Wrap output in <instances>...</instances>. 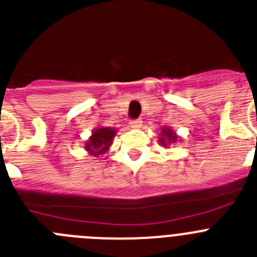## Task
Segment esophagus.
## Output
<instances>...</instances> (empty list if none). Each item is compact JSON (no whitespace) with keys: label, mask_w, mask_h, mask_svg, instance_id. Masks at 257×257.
Returning a JSON list of instances; mask_svg holds the SVG:
<instances>
[{"label":"esophagus","mask_w":257,"mask_h":257,"mask_svg":"<svg viewBox=\"0 0 257 257\" xmlns=\"http://www.w3.org/2000/svg\"><path fill=\"white\" fill-rule=\"evenodd\" d=\"M142 119H135V121L130 122V127L131 128H140V127H142Z\"/></svg>","instance_id":"obj_1"}]
</instances>
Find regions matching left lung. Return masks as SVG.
<instances>
[{"label": "left lung", "mask_w": 257, "mask_h": 257, "mask_svg": "<svg viewBox=\"0 0 257 257\" xmlns=\"http://www.w3.org/2000/svg\"><path fill=\"white\" fill-rule=\"evenodd\" d=\"M178 140H180V138H179L178 134L172 130L171 127L163 126L162 128H161L160 139H158L161 147H163V148H169L170 145L174 144V143L178 142Z\"/></svg>", "instance_id": "1"}]
</instances>
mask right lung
<instances>
[{"mask_svg": "<svg viewBox=\"0 0 257 257\" xmlns=\"http://www.w3.org/2000/svg\"><path fill=\"white\" fill-rule=\"evenodd\" d=\"M115 134H117V128H113V127H97L92 130L91 136L88 138V140H86L83 148L88 154L94 157L105 154L110 148V145L113 144Z\"/></svg>", "mask_w": 257, "mask_h": 257, "instance_id": "1", "label": "right lung"}]
</instances>
